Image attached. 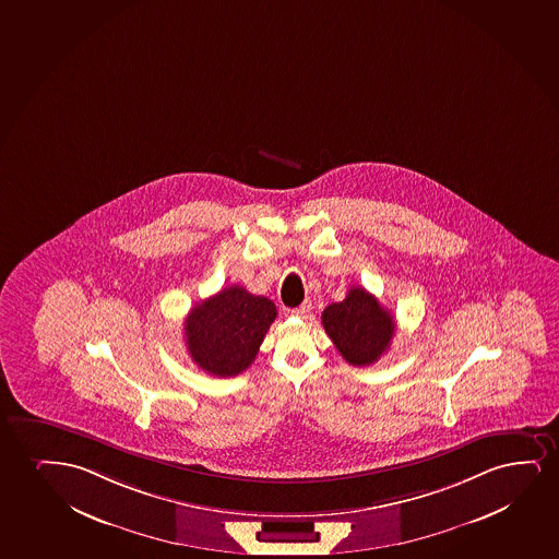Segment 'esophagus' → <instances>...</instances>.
I'll return each mask as SVG.
<instances>
[{"label": "esophagus", "instance_id": "1", "mask_svg": "<svg viewBox=\"0 0 559 559\" xmlns=\"http://www.w3.org/2000/svg\"><path fill=\"white\" fill-rule=\"evenodd\" d=\"M312 311L311 299H305L304 304L296 307V309H292V314L294 317H299V319H307L309 317V312Z\"/></svg>", "mask_w": 559, "mask_h": 559}]
</instances>
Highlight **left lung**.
<instances>
[{
  "label": "left lung",
  "mask_w": 559,
  "mask_h": 559,
  "mask_svg": "<svg viewBox=\"0 0 559 559\" xmlns=\"http://www.w3.org/2000/svg\"><path fill=\"white\" fill-rule=\"evenodd\" d=\"M322 326L348 364L370 366L386 353L396 324L376 296L353 286L343 301L328 305Z\"/></svg>",
  "instance_id": "obj_1"
}]
</instances>
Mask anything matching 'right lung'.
Returning <instances> with one entry per match:
<instances>
[{"instance_id":"add662e5","label":"right lung","mask_w":559,"mask_h":559,"mask_svg":"<svg viewBox=\"0 0 559 559\" xmlns=\"http://www.w3.org/2000/svg\"><path fill=\"white\" fill-rule=\"evenodd\" d=\"M276 319L271 299L229 286L189 311L183 332L193 362L218 378H233L254 362Z\"/></svg>"}]
</instances>
